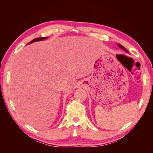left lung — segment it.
I'll use <instances>...</instances> for the list:
<instances>
[{"mask_svg": "<svg viewBox=\"0 0 153 153\" xmlns=\"http://www.w3.org/2000/svg\"><path fill=\"white\" fill-rule=\"evenodd\" d=\"M118 46L120 47V48H122V49L123 50H124L126 52V53H128V51H127V49H126V48L124 47H123L122 46V45H120V44H118Z\"/></svg>", "mask_w": 153, "mask_h": 153, "instance_id": "1", "label": "left lung"}]
</instances>
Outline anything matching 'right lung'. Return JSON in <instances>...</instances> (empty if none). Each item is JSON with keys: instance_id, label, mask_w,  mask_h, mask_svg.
I'll return each mask as SVG.
<instances>
[{"instance_id": "right-lung-1", "label": "right lung", "mask_w": 153, "mask_h": 153, "mask_svg": "<svg viewBox=\"0 0 153 153\" xmlns=\"http://www.w3.org/2000/svg\"><path fill=\"white\" fill-rule=\"evenodd\" d=\"M47 39V37H39V38H36V39H33V41H31L30 42V43H33V42H35V41H42V40H43V39Z\"/></svg>"}]
</instances>
